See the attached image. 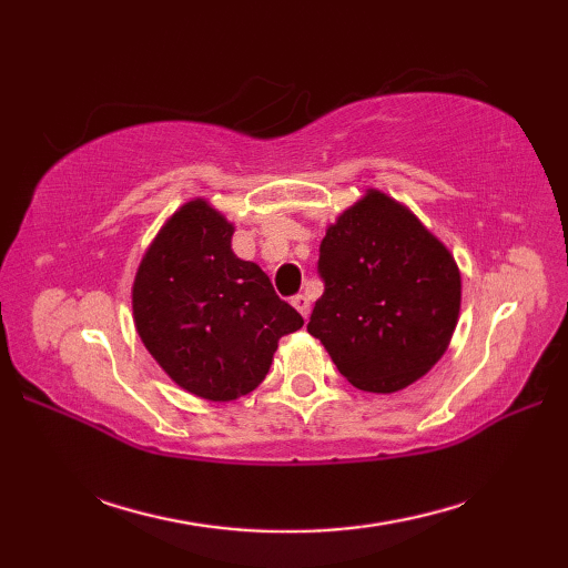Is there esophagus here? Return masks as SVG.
Masks as SVG:
<instances>
[{
	"instance_id": "34e87169",
	"label": "esophagus",
	"mask_w": 568,
	"mask_h": 568,
	"mask_svg": "<svg viewBox=\"0 0 568 568\" xmlns=\"http://www.w3.org/2000/svg\"><path fill=\"white\" fill-rule=\"evenodd\" d=\"M293 307L300 312V315H303V317L307 320V317H310V310H312V300H310V295H305V293L295 295V297H293Z\"/></svg>"
}]
</instances>
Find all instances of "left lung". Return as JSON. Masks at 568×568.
I'll list each match as a JSON object with an SVG mask.
<instances>
[{
	"mask_svg": "<svg viewBox=\"0 0 568 568\" xmlns=\"http://www.w3.org/2000/svg\"><path fill=\"white\" fill-rule=\"evenodd\" d=\"M324 293L307 332L342 376L395 393L444 356L462 307V273L442 241L381 190H368L322 239Z\"/></svg>",
	"mask_w": 568,
	"mask_h": 568,
	"instance_id": "8db88e82",
	"label": "left lung"
}]
</instances>
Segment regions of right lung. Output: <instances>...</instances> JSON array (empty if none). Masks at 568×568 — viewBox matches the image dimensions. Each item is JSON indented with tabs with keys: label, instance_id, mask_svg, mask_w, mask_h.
<instances>
[{
	"label": "right lung",
	"instance_id": "right-lung-1",
	"mask_svg": "<svg viewBox=\"0 0 568 568\" xmlns=\"http://www.w3.org/2000/svg\"><path fill=\"white\" fill-rule=\"evenodd\" d=\"M232 234L207 200L183 204L153 239L131 293L149 354L180 388L214 403L256 390L281 336L305 324L256 263L236 258Z\"/></svg>",
	"mask_w": 568,
	"mask_h": 568
}]
</instances>
